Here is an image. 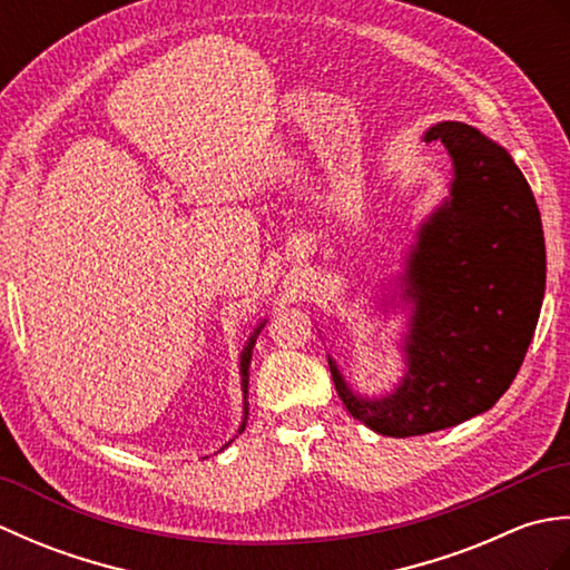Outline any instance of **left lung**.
I'll return each mask as SVG.
<instances>
[{"mask_svg": "<svg viewBox=\"0 0 570 570\" xmlns=\"http://www.w3.org/2000/svg\"><path fill=\"white\" fill-rule=\"evenodd\" d=\"M423 139L443 144L453 178L384 304L409 313L402 377L384 394H360L328 355L345 409L392 439L451 429L498 404L547 288L541 215L510 151L463 122L433 125Z\"/></svg>", "mask_w": 570, "mask_h": 570, "instance_id": "8db88e82", "label": "left lung"}]
</instances>
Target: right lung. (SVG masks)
I'll return each instance as SVG.
<instances>
[{"label":"right lung","instance_id":"right-lung-1","mask_svg":"<svg viewBox=\"0 0 570 570\" xmlns=\"http://www.w3.org/2000/svg\"><path fill=\"white\" fill-rule=\"evenodd\" d=\"M266 325V321H262V323H257V328H254V333L247 337V343H245V347H242V355H239V377H242V423H239V429H237V433H242L245 431V426H247V416H249V402H247V386H249V365H252V350H254V343H257V335H259V331L264 328ZM237 439V435H235ZM233 443V439H229L220 451H225V448Z\"/></svg>","mask_w":570,"mask_h":570}]
</instances>
